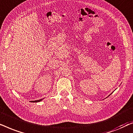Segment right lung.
Wrapping results in <instances>:
<instances>
[{
	"instance_id": "obj_1",
	"label": "right lung",
	"mask_w": 133,
	"mask_h": 133,
	"mask_svg": "<svg viewBox=\"0 0 133 133\" xmlns=\"http://www.w3.org/2000/svg\"><path fill=\"white\" fill-rule=\"evenodd\" d=\"M42 100V99H40V100H35V101H32V102H40V101H41Z\"/></svg>"
}]
</instances>
